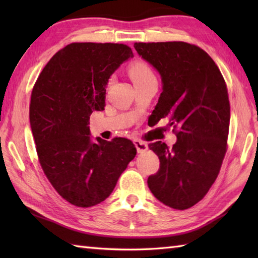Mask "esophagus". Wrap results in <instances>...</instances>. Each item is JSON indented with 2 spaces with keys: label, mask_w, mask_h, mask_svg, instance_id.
<instances>
[{
  "label": "esophagus",
  "mask_w": 258,
  "mask_h": 258,
  "mask_svg": "<svg viewBox=\"0 0 258 258\" xmlns=\"http://www.w3.org/2000/svg\"><path fill=\"white\" fill-rule=\"evenodd\" d=\"M134 144L136 146V149H138L139 153H143V152L147 151V149H149V146H147V144L145 143V142L141 141V140H135L134 141Z\"/></svg>",
  "instance_id": "obj_1"
}]
</instances>
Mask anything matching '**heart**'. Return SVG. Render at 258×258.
Wrapping results in <instances>:
<instances>
[{"instance_id":"1","label":"heart","mask_w":258,"mask_h":258,"mask_svg":"<svg viewBox=\"0 0 258 258\" xmlns=\"http://www.w3.org/2000/svg\"><path fill=\"white\" fill-rule=\"evenodd\" d=\"M128 75L134 86L155 80L152 68L143 61H136L131 64L128 67Z\"/></svg>"}]
</instances>
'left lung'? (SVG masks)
I'll return each mask as SVG.
<instances>
[{
  "label": "left lung",
  "instance_id": "left-lung-1",
  "mask_svg": "<svg viewBox=\"0 0 258 258\" xmlns=\"http://www.w3.org/2000/svg\"><path fill=\"white\" fill-rule=\"evenodd\" d=\"M135 50L161 74L163 92L151 117L168 118L177 138L172 149L161 141L150 149L160 169L147 179L156 199L187 210L204 199L227 151L231 118L227 86L213 58L186 42L134 43Z\"/></svg>",
  "mask_w": 258,
  "mask_h": 258
}]
</instances>
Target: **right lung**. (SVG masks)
Wrapping results in <instances>:
<instances>
[{
	"label": "right lung",
	"mask_w": 258,
	"mask_h": 258,
	"mask_svg": "<svg viewBox=\"0 0 258 258\" xmlns=\"http://www.w3.org/2000/svg\"><path fill=\"white\" fill-rule=\"evenodd\" d=\"M118 43H71L48 61L31 94L30 123L38 162L70 204L92 207L111 195L136 155L125 138L91 140L89 119L105 106V86L120 64L133 57Z\"/></svg>",
	"instance_id": "obj_1"
}]
</instances>
